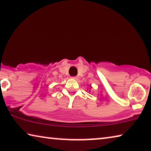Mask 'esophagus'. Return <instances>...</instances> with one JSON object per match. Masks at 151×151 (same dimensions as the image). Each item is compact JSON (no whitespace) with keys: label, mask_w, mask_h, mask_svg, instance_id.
I'll use <instances>...</instances> for the list:
<instances>
[{"label":"esophagus","mask_w":151,"mask_h":151,"mask_svg":"<svg viewBox=\"0 0 151 151\" xmlns=\"http://www.w3.org/2000/svg\"><path fill=\"white\" fill-rule=\"evenodd\" d=\"M71 78H72V79H73V80H77L78 79V78L76 77V76H75V77H72Z\"/></svg>","instance_id":"obj_1"}]
</instances>
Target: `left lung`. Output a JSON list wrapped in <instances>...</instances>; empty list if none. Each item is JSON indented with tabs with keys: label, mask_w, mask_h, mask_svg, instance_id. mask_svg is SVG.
I'll use <instances>...</instances> for the list:
<instances>
[{
	"label": "left lung",
	"mask_w": 151,
	"mask_h": 151,
	"mask_svg": "<svg viewBox=\"0 0 151 151\" xmlns=\"http://www.w3.org/2000/svg\"><path fill=\"white\" fill-rule=\"evenodd\" d=\"M91 88H92V86H90V89H91ZM89 92H91V91H90V90H89Z\"/></svg>",
	"instance_id": "1"
}]
</instances>
